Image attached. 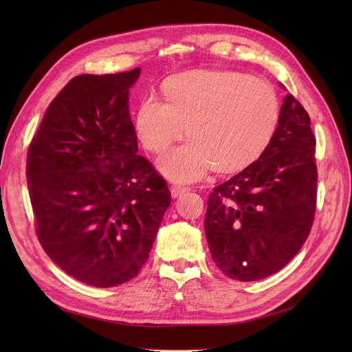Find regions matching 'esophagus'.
Wrapping results in <instances>:
<instances>
[{"mask_svg":"<svg viewBox=\"0 0 352 352\" xmlns=\"http://www.w3.org/2000/svg\"><path fill=\"white\" fill-rule=\"evenodd\" d=\"M188 190H190L188 186H180V185H172V186H170V192H172L173 198L180 197L182 194L188 192Z\"/></svg>","mask_w":352,"mask_h":352,"instance_id":"34e87169","label":"esophagus"}]
</instances>
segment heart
I'll list each match as a JSON object with an SVG mask.
<instances>
[{
  "label": "heart",
  "mask_w": 352,
  "mask_h": 352,
  "mask_svg": "<svg viewBox=\"0 0 352 352\" xmlns=\"http://www.w3.org/2000/svg\"><path fill=\"white\" fill-rule=\"evenodd\" d=\"M163 102L145 100L135 131L146 151L163 154L186 135L190 142L158 160L164 176L189 182L210 168L236 175L269 150L280 124V101L269 83L236 70H194L162 85Z\"/></svg>",
  "instance_id": "1"
}]
</instances>
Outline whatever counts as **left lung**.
<instances>
[{"label": "left lung", "mask_w": 352, "mask_h": 352, "mask_svg": "<svg viewBox=\"0 0 352 352\" xmlns=\"http://www.w3.org/2000/svg\"><path fill=\"white\" fill-rule=\"evenodd\" d=\"M280 111L269 150L208 195L206 236L229 279L254 282L278 273L313 226L317 166L310 116L291 94Z\"/></svg>", "instance_id": "1"}]
</instances>
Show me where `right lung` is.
I'll list each match as a JSON object with an SVG mask.
<instances>
[{"mask_svg":"<svg viewBox=\"0 0 352 352\" xmlns=\"http://www.w3.org/2000/svg\"><path fill=\"white\" fill-rule=\"evenodd\" d=\"M140 73L73 78L28 150L42 248L72 278L97 287L136 278L172 202L163 176L138 154L127 102Z\"/></svg>","mask_w":352,"mask_h":352,"instance_id":"1","label":"right lung"}]
</instances>
